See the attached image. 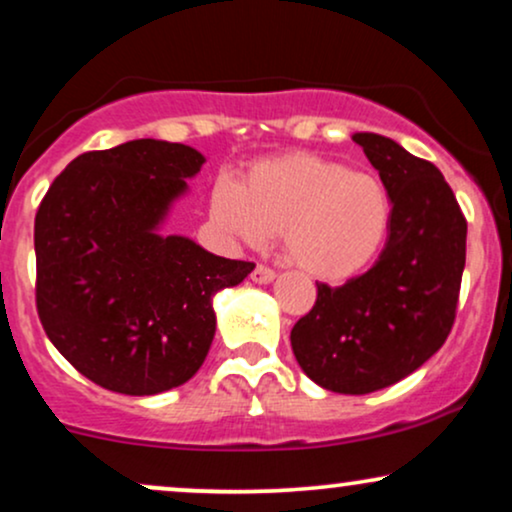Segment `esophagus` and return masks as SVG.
<instances>
[{"mask_svg": "<svg viewBox=\"0 0 512 512\" xmlns=\"http://www.w3.org/2000/svg\"><path fill=\"white\" fill-rule=\"evenodd\" d=\"M250 279L255 283H272L276 279V272H274V269L264 267V264H257V267L252 269Z\"/></svg>", "mask_w": 512, "mask_h": 512, "instance_id": "34e87169", "label": "esophagus"}]
</instances>
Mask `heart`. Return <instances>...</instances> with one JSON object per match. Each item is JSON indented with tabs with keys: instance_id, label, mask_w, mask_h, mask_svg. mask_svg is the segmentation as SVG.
Listing matches in <instances>:
<instances>
[{
	"instance_id": "heart-1",
	"label": "heart",
	"mask_w": 512,
	"mask_h": 512,
	"mask_svg": "<svg viewBox=\"0 0 512 512\" xmlns=\"http://www.w3.org/2000/svg\"><path fill=\"white\" fill-rule=\"evenodd\" d=\"M209 209L221 229L250 245L281 231L288 260L322 281H348L372 267L393 221L381 178L312 152L260 159L243 183L219 176Z\"/></svg>"
}]
</instances>
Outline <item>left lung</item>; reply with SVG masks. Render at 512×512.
Segmentation results:
<instances>
[{
  "label": "left lung",
  "instance_id": "obj_1",
  "mask_svg": "<svg viewBox=\"0 0 512 512\" xmlns=\"http://www.w3.org/2000/svg\"><path fill=\"white\" fill-rule=\"evenodd\" d=\"M393 202L374 267L317 300L291 331L298 365L326 391L362 396L396 384L446 343L465 269L467 221L432 162L396 140L355 133Z\"/></svg>",
  "mask_w": 512,
  "mask_h": 512
}]
</instances>
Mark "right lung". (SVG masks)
<instances>
[{
    "label": "right lung",
    "mask_w": 512,
    "mask_h": 512,
    "mask_svg": "<svg viewBox=\"0 0 512 512\" xmlns=\"http://www.w3.org/2000/svg\"><path fill=\"white\" fill-rule=\"evenodd\" d=\"M205 157L166 140L85 152L35 214V303L49 341L107 391L155 396L186 384L212 346V298L255 264L162 236L171 202Z\"/></svg>",
    "instance_id": "add662e5"
}]
</instances>
